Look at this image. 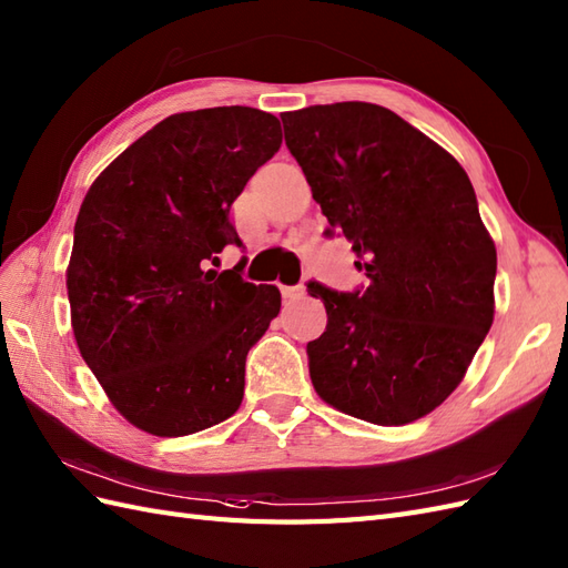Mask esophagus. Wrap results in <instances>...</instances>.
<instances>
[{"mask_svg": "<svg viewBox=\"0 0 568 568\" xmlns=\"http://www.w3.org/2000/svg\"><path fill=\"white\" fill-rule=\"evenodd\" d=\"M280 288H282V296L288 298V301H296V298H301L303 294H306V286H303V284H296V286L280 284Z\"/></svg>", "mask_w": 568, "mask_h": 568, "instance_id": "obj_1", "label": "esophagus"}]
</instances>
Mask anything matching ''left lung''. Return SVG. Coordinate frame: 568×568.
Listing matches in <instances>:
<instances>
[{
	"mask_svg": "<svg viewBox=\"0 0 568 568\" xmlns=\"http://www.w3.org/2000/svg\"><path fill=\"white\" fill-rule=\"evenodd\" d=\"M325 231L352 241L366 288L308 282L327 327L308 342L315 393L344 414L399 426L458 388L494 321L496 247L473 183L446 149L362 101L282 113Z\"/></svg>",
	"mask_w": 568,
	"mask_h": 568,
	"instance_id": "1",
	"label": "left lung"
}]
</instances>
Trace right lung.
I'll list each match as a JSON object with an SVG mask.
<instances>
[{"mask_svg":"<svg viewBox=\"0 0 568 568\" xmlns=\"http://www.w3.org/2000/svg\"><path fill=\"white\" fill-rule=\"evenodd\" d=\"M282 146V124L224 105L161 120L93 180L67 267L77 347L124 419L187 436L241 407L245 356L280 288L206 270L241 245L231 206Z\"/></svg>","mask_w":568,"mask_h":568,"instance_id":"add662e5","label":"right lung"}]
</instances>
